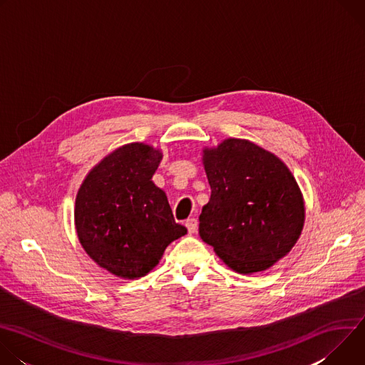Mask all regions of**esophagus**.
I'll use <instances>...</instances> for the list:
<instances>
[{"label":"esophagus","instance_id":"obj_1","mask_svg":"<svg viewBox=\"0 0 365 365\" xmlns=\"http://www.w3.org/2000/svg\"><path fill=\"white\" fill-rule=\"evenodd\" d=\"M185 225H186L189 234H195L196 230H197V220H196V218H190V220L186 221Z\"/></svg>","mask_w":365,"mask_h":365}]
</instances>
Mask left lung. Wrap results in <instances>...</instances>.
I'll list each match as a JSON object with an SVG mask.
<instances>
[{"instance_id":"obj_1","label":"left lung","mask_w":365,"mask_h":365,"mask_svg":"<svg viewBox=\"0 0 365 365\" xmlns=\"http://www.w3.org/2000/svg\"><path fill=\"white\" fill-rule=\"evenodd\" d=\"M211 197L199 217L200 238L234 272H264L287 255L304 225V200L289 168L245 138L202 148Z\"/></svg>"}]
</instances>
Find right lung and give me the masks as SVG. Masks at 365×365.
I'll return each mask as SVG.
<instances>
[{
    "label": "right lung",
    "instance_id": "1",
    "mask_svg": "<svg viewBox=\"0 0 365 365\" xmlns=\"http://www.w3.org/2000/svg\"><path fill=\"white\" fill-rule=\"evenodd\" d=\"M162 159V150L150 144H124L93 166L78 190V240L99 267L120 279L145 276L187 232L151 180Z\"/></svg>",
    "mask_w": 365,
    "mask_h": 365
}]
</instances>
